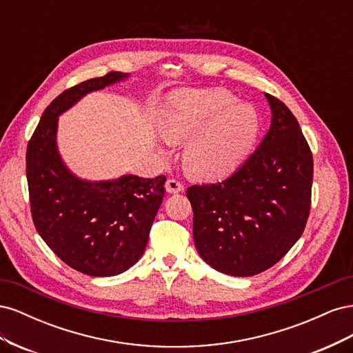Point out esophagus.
<instances>
[{
	"label": "esophagus",
	"mask_w": 353,
	"mask_h": 353,
	"mask_svg": "<svg viewBox=\"0 0 353 353\" xmlns=\"http://www.w3.org/2000/svg\"><path fill=\"white\" fill-rule=\"evenodd\" d=\"M166 191L169 194H176V193H183L184 185L179 183L178 179H168L166 181Z\"/></svg>",
	"instance_id": "34e87169"
}]
</instances>
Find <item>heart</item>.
Segmentation results:
<instances>
[{"label":"heart","mask_w":353,"mask_h":353,"mask_svg":"<svg viewBox=\"0 0 353 353\" xmlns=\"http://www.w3.org/2000/svg\"><path fill=\"white\" fill-rule=\"evenodd\" d=\"M159 131L169 144L188 140L184 163L201 179L234 172L252 152L259 134V114L237 103L227 90H179L170 94L159 113Z\"/></svg>","instance_id":"1"}]
</instances>
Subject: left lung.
<instances>
[{
    "instance_id": "8db88e82",
    "label": "left lung",
    "mask_w": 353,
    "mask_h": 353,
    "mask_svg": "<svg viewBox=\"0 0 353 353\" xmlns=\"http://www.w3.org/2000/svg\"><path fill=\"white\" fill-rule=\"evenodd\" d=\"M265 97L272 117L259 147L227 179L187 188L199 254L234 276L279 262L301 239L311 209V148L287 105Z\"/></svg>"
}]
</instances>
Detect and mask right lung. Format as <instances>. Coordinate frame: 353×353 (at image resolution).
Instances as JSON below:
<instances>
[{
    "label": "right lung",
    "instance_id": "1",
    "mask_svg": "<svg viewBox=\"0 0 353 353\" xmlns=\"http://www.w3.org/2000/svg\"><path fill=\"white\" fill-rule=\"evenodd\" d=\"M130 77L109 72L63 91L42 113L26 150V178L35 228L70 268L112 276L141 258L165 196L163 175L87 181L73 175L57 148L59 116L88 92Z\"/></svg>",
    "mask_w": 353,
    "mask_h": 353
}]
</instances>
